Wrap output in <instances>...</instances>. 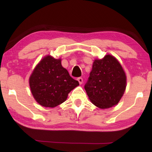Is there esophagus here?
<instances>
[{
    "instance_id": "obj_1",
    "label": "esophagus",
    "mask_w": 152,
    "mask_h": 152,
    "mask_svg": "<svg viewBox=\"0 0 152 152\" xmlns=\"http://www.w3.org/2000/svg\"><path fill=\"white\" fill-rule=\"evenodd\" d=\"M78 81L79 82L80 84H82V82H83V79H82V78H81V77H79V78H78Z\"/></svg>"
}]
</instances>
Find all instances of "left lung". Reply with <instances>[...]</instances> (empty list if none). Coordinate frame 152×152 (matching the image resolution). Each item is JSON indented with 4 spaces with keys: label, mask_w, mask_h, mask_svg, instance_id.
<instances>
[{
    "label": "left lung",
    "mask_w": 152,
    "mask_h": 152,
    "mask_svg": "<svg viewBox=\"0 0 152 152\" xmlns=\"http://www.w3.org/2000/svg\"><path fill=\"white\" fill-rule=\"evenodd\" d=\"M126 88V76L115 58L107 55L95 60L84 88L95 106L108 109L117 104Z\"/></svg>",
    "instance_id": "8db88e82"
}]
</instances>
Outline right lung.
Instances as JSON below:
<instances>
[{
	"instance_id": "right-lung-1",
	"label": "right lung",
	"mask_w": 152,
	"mask_h": 152,
	"mask_svg": "<svg viewBox=\"0 0 152 152\" xmlns=\"http://www.w3.org/2000/svg\"><path fill=\"white\" fill-rule=\"evenodd\" d=\"M79 82L70 76L61 64L60 59L45 57L35 67L29 78L32 94L45 107H55L66 101Z\"/></svg>"
}]
</instances>
